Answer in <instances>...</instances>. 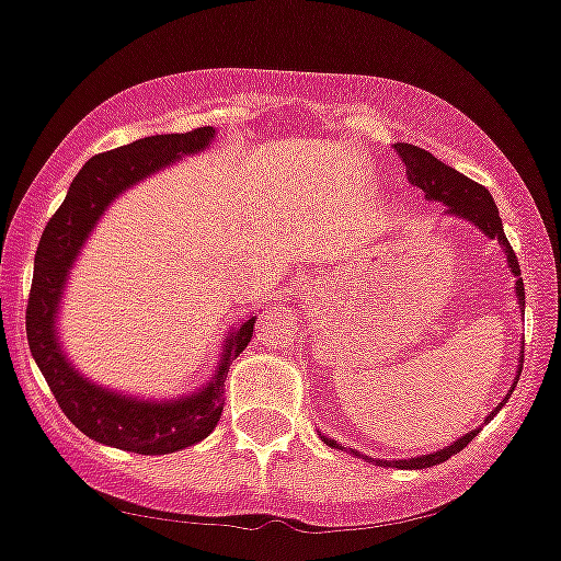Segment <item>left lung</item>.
<instances>
[{
    "mask_svg": "<svg viewBox=\"0 0 561 561\" xmlns=\"http://www.w3.org/2000/svg\"><path fill=\"white\" fill-rule=\"evenodd\" d=\"M396 149H398V154H401L403 163H407L409 182H412V185H417L420 191L425 193V198H428V202L442 204L447 218L469 220V224L474 226V229H480L488 240H496L499 245H502L510 273L515 275V297H518V308L524 310L526 297H524V280H520L518 259H515L513 248H510L507 237H504L502 218H499L496 202L491 198V193H488L482 185H477V182H471L469 176H463L461 171L453 169V165H445L442 160H436L434 154L425 152V149L412 147V144H396ZM520 368H524V357H518V370H515L518 376H520ZM515 385H518V381H513V387L507 390V396H513ZM504 401H507V398H504ZM504 401L499 403L493 412H488V417L482 420V425H485L488 420H493V414L504 407ZM477 434H480V428H471L469 434H463L461 439L450 442V445L442 447V450L428 453V456L396 458V461H385V458H368V456H363L359 450H352V447H341L335 439H330V436H321V439H324L330 447H337V450H348L352 456H363L365 461L376 463V467L428 469V467H436V463H445L447 458L456 456V453H461Z\"/></svg>",
    "mask_w": 561,
    "mask_h": 561,
    "instance_id": "1",
    "label": "left lung"
}]
</instances>
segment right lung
I'll list each match as a JSON object with an SVG mask.
<instances>
[{"mask_svg":"<svg viewBox=\"0 0 561 561\" xmlns=\"http://www.w3.org/2000/svg\"><path fill=\"white\" fill-rule=\"evenodd\" d=\"M215 141V127L191 133L147 136L127 147L94 154L70 182L62 207L48 220L35 253V275L26 305V341L37 368L46 376L65 417L100 445L138 456H165L207 439L224 412V381L229 365L245 352L256 316H248L220 346L218 365L207 385L176 398L125 396L87 379L59 341V308L73 264L98 229L105 209L125 191L158 171L198 154Z\"/></svg>","mask_w":561,"mask_h":561,"instance_id":"add662e5","label":"right lung"}]
</instances>
